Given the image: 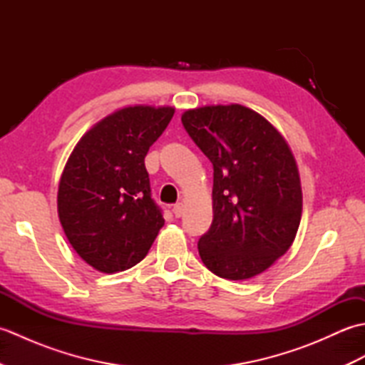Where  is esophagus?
I'll return each mask as SVG.
<instances>
[{
  "label": "esophagus",
  "mask_w": 365,
  "mask_h": 365,
  "mask_svg": "<svg viewBox=\"0 0 365 365\" xmlns=\"http://www.w3.org/2000/svg\"><path fill=\"white\" fill-rule=\"evenodd\" d=\"M173 213H174L175 218H180V216L183 215V204H182V202L175 204V205L173 207Z\"/></svg>",
  "instance_id": "esophagus-1"
}]
</instances>
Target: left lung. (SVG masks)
Here are the masks:
<instances>
[{
	"label": "left lung",
	"instance_id": "8db88e82",
	"mask_svg": "<svg viewBox=\"0 0 365 365\" xmlns=\"http://www.w3.org/2000/svg\"><path fill=\"white\" fill-rule=\"evenodd\" d=\"M182 123L213 165V221L199 238L200 259L230 281L263 273L289 251L301 221V182L289 144L243 105L188 110Z\"/></svg>",
	"mask_w": 365,
	"mask_h": 365
}]
</instances>
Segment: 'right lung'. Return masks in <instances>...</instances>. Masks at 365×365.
Returning a JSON list of instances; mask_svg holds the SVG:
<instances>
[{"mask_svg":"<svg viewBox=\"0 0 365 365\" xmlns=\"http://www.w3.org/2000/svg\"><path fill=\"white\" fill-rule=\"evenodd\" d=\"M173 106H127L83 135L59 180L58 215L80 257L102 273L141 262L165 220L150 195L144 158Z\"/></svg>","mask_w":365,"mask_h":365,"instance_id":"1","label":"right lung"}]
</instances>
